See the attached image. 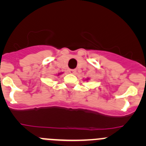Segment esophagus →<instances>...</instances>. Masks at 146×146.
Segmentation results:
<instances>
[{
    "mask_svg": "<svg viewBox=\"0 0 146 146\" xmlns=\"http://www.w3.org/2000/svg\"><path fill=\"white\" fill-rule=\"evenodd\" d=\"M69 73H71V74H75L76 73V70L75 69H71V70H69Z\"/></svg>",
    "mask_w": 146,
    "mask_h": 146,
    "instance_id": "obj_1",
    "label": "esophagus"
}]
</instances>
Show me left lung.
Instances as JSON below:
<instances>
[{
	"mask_svg": "<svg viewBox=\"0 0 146 146\" xmlns=\"http://www.w3.org/2000/svg\"><path fill=\"white\" fill-rule=\"evenodd\" d=\"M86 80H89V78H88V79H86Z\"/></svg>",
	"mask_w": 146,
	"mask_h": 146,
	"instance_id": "obj_1",
	"label": "left lung"
}]
</instances>
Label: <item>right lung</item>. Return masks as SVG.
I'll list each match as a JSON object with an SVG mask.
<instances>
[{
    "instance_id": "obj_1",
    "label": "right lung",
    "mask_w": 146,
    "mask_h": 146,
    "mask_svg": "<svg viewBox=\"0 0 146 146\" xmlns=\"http://www.w3.org/2000/svg\"><path fill=\"white\" fill-rule=\"evenodd\" d=\"M61 73H58V76H59V75H61Z\"/></svg>"
}]
</instances>
